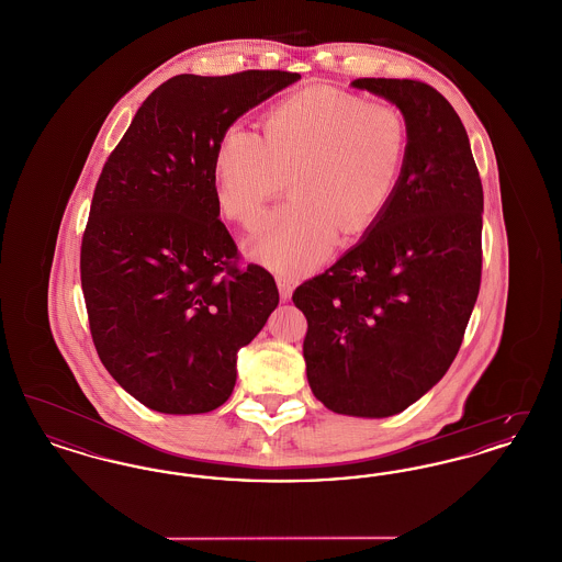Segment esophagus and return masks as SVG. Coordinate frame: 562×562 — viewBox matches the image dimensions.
<instances>
[{
  "label": "esophagus",
  "instance_id": "esophagus-1",
  "mask_svg": "<svg viewBox=\"0 0 562 562\" xmlns=\"http://www.w3.org/2000/svg\"><path fill=\"white\" fill-rule=\"evenodd\" d=\"M276 284H278V291H280L282 301H289L293 296L294 286H296V280H294L293 276L280 273V276H276Z\"/></svg>",
  "mask_w": 562,
  "mask_h": 562
}]
</instances>
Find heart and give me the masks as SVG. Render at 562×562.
<instances>
[{"instance_id": "1", "label": "heart", "mask_w": 562, "mask_h": 562, "mask_svg": "<svg viewBox=\"0 0 562 562\" xmlns=\"http://www.w3.org/2000/svg\"><path fill=\"white\" fill-rule=\"evenodd\" d=\"M406 151L401 111L348 90L305 88L269 109L263 136L234 124L213 158L221 213L255 225L289 177L293 198L261 221L246 250L280 271L314 268L339 232L367 229L390 204Z\"/></svg>"}]
</instances>
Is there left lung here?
Instances as JSON below:
<instances>
[{"label": "left lung", "instance_id": "1", "mask_svg": "<svg viewBox=\"0 0 562 562\" xmlns=\"http://www.w3.org/2000/svg\"><path fill=\"white\" fill-rule=\"evenodd\" d=\"M401 109L398 186L364 238L293 303L307 318L303 358L333 413L390 417L431 390L457 356L481 291L482 183L451 103L417 80L360 78Z\"/></svg>", "mask_w": 562, "mask_h": 562}]
</instances>
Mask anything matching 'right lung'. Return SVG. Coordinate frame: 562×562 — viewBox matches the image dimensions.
I'll return each instance as SVG.
<instances>
[{
  "mask_svg": "<svg viewBox=\"0 0 562 562\" xmlns=\"http://www.w3.org/2000/svg\"><path fill=\"white\" fill-rule=\"evenodd\" d=\"M291 71L175 76L111 151L81 238V291L109 374L158 413L198 415L236 385L238 349L280 294L218 221L216 143L248 109L299 80Z\"/></svg>",
  "mask_w": 562,
  "mask_h": 562,
  "instance_id": "obj_1",
  "label": "right lung"
}]
</instances>
